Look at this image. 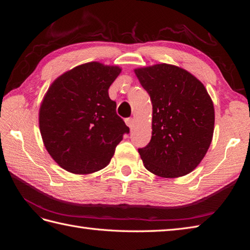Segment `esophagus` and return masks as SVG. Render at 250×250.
<instances>
[{"instance_id": "1", "label": "esophagus", "mask_w": 250, "mask_h": 250, "mask_svg": "<svg viewBox=\"0 0 250 250\" xmlns=\"http://www.w3.org/2000/svg\"><path fill=\"white\" fill-rule=\"evenodd\" d=\"M125 123H126V125L130 128V129H132L133 128V126H134V119H132V118H128V119H126L125 120Z\"/></svg>"}]
</instances>
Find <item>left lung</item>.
I'll return each instance as SVG.
<instances>
[{"label": "left lung", "instance_id": "8db88e82", "mask_svg": "<svg viewBox=\"0 0 250 250\" xmlns=\"http://www.w3.org/2000/svg\"><path fill=\"white\" fill-rule=\"evenodd\" d=\"M152 102V137L139 153L157 176L191 173L213 140L214 104L202 82L177 65L157 63L134 69Z\"/></svg>", "mask_w": 250, "mask_h": 250}]
</instances>
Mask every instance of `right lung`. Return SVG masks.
<instances>
[{
	"label": "right lung",
	"mask_w": 250,
	"mask_h": 250,
	"mask_svg": "<svg viewBox=\"0 0 250 250\" xmlns=\"http://www.w3.org/2000/svg\"><path fill=\"white\" fill-rule=\"evenodd\" d=\"M121 71L98 62L83 63L60 75L44 94L39 113L42 139L65 171L85 175L105 168L129 132L108 96Z\"/></svg>",
	"instance_id": "add662e5"
}]
</instances>
